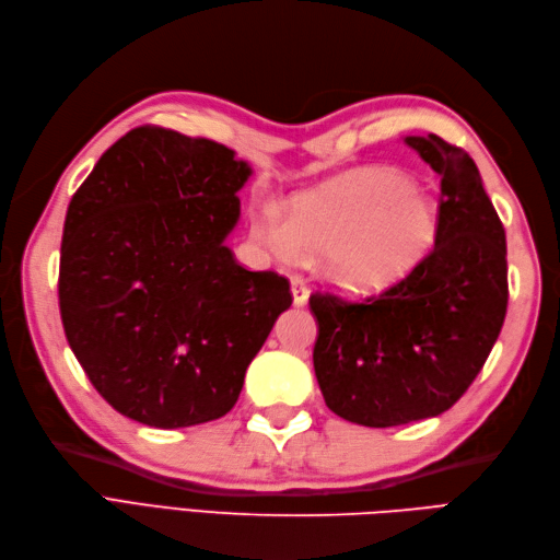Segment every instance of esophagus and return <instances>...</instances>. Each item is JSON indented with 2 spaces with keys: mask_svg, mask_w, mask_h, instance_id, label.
Segmentation results:
<instances>
[{
  "mask_svg": "<svg viewBox=\"0 0 560 560\" xmlns=\"http://www.w3.org/2000/svg\"><path fill=\"white\" fill-rule=\"evenodd\" d=\"M308 296H311V292H308L306 282H303L301 278H292V299H294V306H296V308L306 306Z\"/></svg>",
  "mask_w": 560,
  "mask_h": 560,
  "instance_id": "1",
  "label": "esophagus"
}]
</instances>
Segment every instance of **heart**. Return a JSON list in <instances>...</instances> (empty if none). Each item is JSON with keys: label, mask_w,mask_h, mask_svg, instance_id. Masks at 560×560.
Here are the masks:
<instances>
[{"label": "heart", "mask_w": 560, "mask_h": 560, "mask_svg": "<svg viewBox=\"0 0 560 560\" xmlns=\"http://www.w3.org/2000/svg\"><path fill=\"white\" fill-rule=\"evenodd\" d=\"M439 231V202L385 167H364L296 200L290 224L264 212L257 235L278 254L325 257L329 280L343 292L369 294L406 276Z\"/></svg>", "instance_id": "1"}]
</instances>
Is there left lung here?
<instances>
[{"label":"left lung","mask_w":560,"mask_h":560,"mask_svg":"<svg viewBox=\"0 0 560 560\" xmlns=\"http://www.w3.org/2000/svg\"><path fill=\"white\" fill-rule=\"evenodd\" d=\"M404 142L442 175L432 252L378 296L311 294L322 397L364 428L448 411L486 364L510 299L504 229L477 163L439 135Z\"/></svg>","instance_id":"left-lung-1"}]
</instances>
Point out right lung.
<instances>
[{"label": "right lung", "mask_w": 560, "mask_h": 560, "mask_svg": "<svg viewBox=\"0 0 560 560\" xmlns=\"http://www.w3.org/2000/svg\"><path fill=\"white\" fill-rule=\"evenodd\" d=\"M249 175L224 144L142 126L114 142L72 196L62 327L121 416L161 430L226 416L292 306L287 278L243 268L224 243Z\"/></svg>", "instance_id": "obj_1"}]
</instances>
